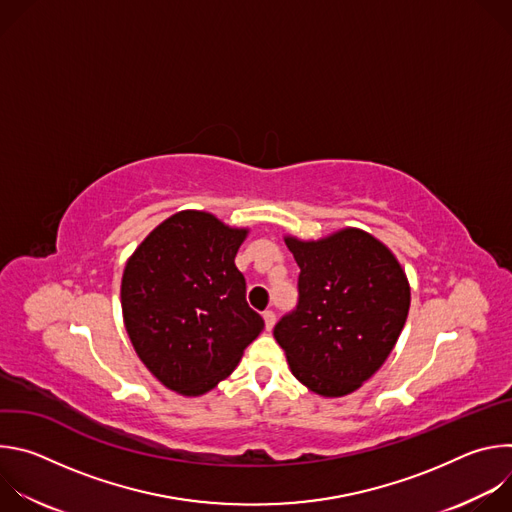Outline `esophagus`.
Returning <instances> with one entry per match:
<instances>
[{"label":"esophagus","mask_w":512,"mask_h":512,"mask_svg":"<svg viewBox=\"0 0 512 512\" xmlns=\"http://www.w3.org/2000/svg\"><path fill=\"white\" fill-rule=\"evenodd\" d=\"M263 320H265V328H267V330H271V328L275 326V314H273L271 310H265V312H263Z\"/></svg>","instance_id":"34e87169"}]
</instances>
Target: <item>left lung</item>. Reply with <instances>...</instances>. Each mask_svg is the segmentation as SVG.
<instances>
[{"mask_svg":"<svg viewBox=\"0 0 512 512\" xmlns=\"http://www.w3.org/2000/svg\"><path fill=\"white\" fill-rule=\"evenodd\" d=\"M285 245L300 265V300L273 336L302 385L344 397L395 348L411 304L407 275L385 243L354 227L318 241L285 235Z\"/></svg>","mask_w":512,"mask_h":512,"instance_id":"8db88e82","label":"left lung"}]
</instances>
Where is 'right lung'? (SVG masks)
<instances>
[{
    "label": "right lung",
    "mask_w": 512,
    "mask_h": 512,
    "mask_svg": "<svg viewBox=\"0 0 512 512\" xmlns=\"http://www.w3.org/2000/svg\"><path fill=\"white\" fill-rule=\"evenodd\" d=\"M249 229L210 212L166 218L127 259L121 310L127 336L168 389L198 397L225 381L265 322L245 300L235 265Z\"/></svg>",
    "instance_id": "right-lung-1"
}]
</instances>
